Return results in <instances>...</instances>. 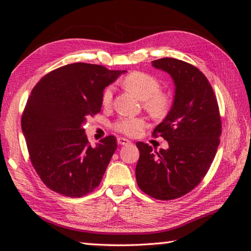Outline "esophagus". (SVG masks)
Instances as JSON below:
<instances>
[{"instance_id":"obj_1","label":"esophagus","mask_w":251,"mask_h":251,"mask_svg":"<svg viewBox=\"0 0 251 251\" xmlns=\"http://www.w3.org/2000/svg\"><path fill=\"white\" fill-rule=\"evenodd\" d=\"M117 143L121 146H127L129 145L130 141L128 139H126V138H123V137H119L117 138Z\"/></svg>"}]
</instances>
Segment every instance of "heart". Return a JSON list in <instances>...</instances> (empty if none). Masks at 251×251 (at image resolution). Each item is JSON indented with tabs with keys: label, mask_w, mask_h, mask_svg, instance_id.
Listing matches in <instances>:
<instances>
[{
	"label": "heart",
	"mask_w": 251,
	"mask_h": 251,
	"mask_svg": "<svg viewBox=\"0 0 251 251\" xmlns=\"http://www.w3.org/2000/svg\"><path fill=\"white\" fill-rule=\"evenodd\" d=\"M123 85L126 89L135 94L143 101L145 108L155 117H162L167 113L170 105V99L167 94L161 92V83L149 73L135 71L129 73L123 79ZM113 98V87H106L102 94V103L108 106ZM146 126L145 120L139 117H121L113 124V128L126 136H136Z\"/></svg>",
	"instance_id": "b5f03b06"
}]
</instances>
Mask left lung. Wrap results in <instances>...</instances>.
Listing matches in <instances>:
<instances>
[{
    "label": "left lung",
    "mask_w": 251,
    "mask_h": 251,
    "mask_svg": "<svg viewBox=\"0 0 251 251\" xmlns=\"http://www.w3.org/2000/svg\"><path fill=\"white\" fill-rule=\"evenodd\" d=\"M152 66L169 73L176 86L172 109L152 132L169 147L154 151L137 142L136 180L149 196L170 201L189 193L205 177L219 147L222 124L214 89L199 69L175 58L154 60Z\"/></svg>",
    "instance_id": "obj_1"
}]
</instances>
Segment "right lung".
<instances>
[{"instance_id":"obj_1","label":"right lung","mask_w":251,"mask_h":251,"mask_svg":"<svg viewBox=\"0 0 251 251\" xmlns=\"http://www.w3.org/2000/svg\"><path fill=\"white\" fill-rule=\"evenodd\" d=\"M124 72L71 63L47 73L32 89L21 128L31 163L47 188L82 197L100 184L116 138L106 136L92 147L83 125L100 112L103 89Z\"/></svg>"}]
</instances>
